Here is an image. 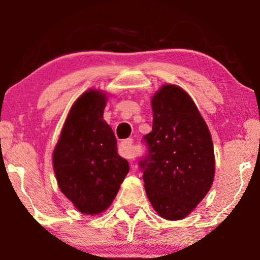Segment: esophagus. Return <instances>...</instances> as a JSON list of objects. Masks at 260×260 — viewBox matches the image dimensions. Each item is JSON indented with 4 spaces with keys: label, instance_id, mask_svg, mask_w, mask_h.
I'll return each mask as SVG.
<instances>
[{
    "label": "esophagus",
    "instance_id": "obj_1",
    "mask_svg": "<svg viewBox=\"0 0 260 260\" xmlns=\"http://www.w3.org/2000/svg\"><path fill=\"white\" fill-rule=\"evenodd\" d=\"M132 146H133V140H132V139H127V140L122 141V142L120 143V146H119L120 155L126 157V158H132V157H133Z\"/></svg>",
    "mask_w": 260,
    "mask_h": 260
}]
</instances>
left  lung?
<instances>
[{"label": "left lung", "instance_id": "obj_1", "mask_svg": "<svg viewBox=\"0 0 260 260\" xmlns=\"http://www.w3.org/2000/svg\"><path fill=\"white\" fill-rule=\"evenodd\" d=\"M151 107L152 131L143 136L147 150L139 166L153 209L162 218L180 220L212 186V139L199 109L180 87L162 86Z\"/></svg>", "mask_w": 260, "mask_h": 260}]
</instances>
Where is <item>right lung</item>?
I'll return each mask as SVG.
<instances>
[{
  "mask_svg": "<svg viewBox=\"0 0 260 260\" xmlns=\"http://www.w3.org/2000/svg\"><path fill=\"white\" fill-rule=\"evenodd\" d=\"M107 96L90 89L70 111L52 156L61 192L82 213L107 210L128 173V161L117 152V139L103 110Z\"/></svg>",
  "mask_w": 260,
  "mask_h": 260,
  "instance_id": "obj_1",
  "label": "right lung"
}]
</instances>
